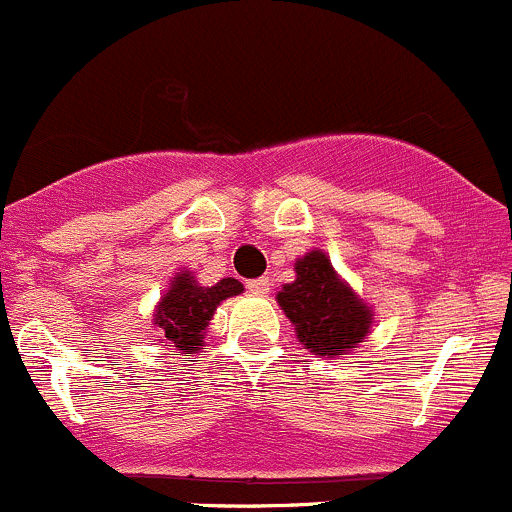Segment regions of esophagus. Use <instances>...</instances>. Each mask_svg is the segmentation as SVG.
Returning a JSON list of instances; mask_svg holds the SVG:
<instances>
[{"mask_svg":"<svg viewBox=\"0 0 512 512\" xmlns=\"http://www.w3.org/2000/svg\"><path fill=\"white\" fill-rule=\"evenodd\" d=\"M268 286H271L268 276L251 278V281H246V288H249V293H254V296H263V293H268Z\"/></svg>","mask_w":512,"mask_h":512,"instance_id":"obj_1","label":"esophagus"}]
</instances>
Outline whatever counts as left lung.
I'll use <instances>...</instances> for the list:
<instances>
[{
  "label": "left lung",
  "mask_w": 512,
  "mask_h": 512,
  "mask_svg": "<svg viewBox=\"0 0 512 512\" xmlns=\"http://www.w3.org/2000/svg\"><path fill=\"white\" fill-rule=\"evenodd\" d=\"M276 298L296 326L298 341L316 356H343L371 328L368 306L336 276L321 251L296 263V281L286 283Z\"/></svg>",
  "instance_id": "obj_1"
}]
</instances>
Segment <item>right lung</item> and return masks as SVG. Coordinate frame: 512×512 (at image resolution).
<instances>
[{
    "instance_id": "right-lung-1",
    "label": "right lung",
    "mask_w": 512,
    "mask_h": 512,
    "mask_svg": "<svg viewBox=\"0 0 512 512\" xmlns=\"http://www.w3.org/2000/svg\"><path fill=\"white\" fill-rule=\"evenodd\" d=\"M241 291H244V283L236 278H221L216 286H199L191 273H179L156 311V323L164 341L174 343L176 351H199L216 306Z\"/></svg>"
}]
</instances>
